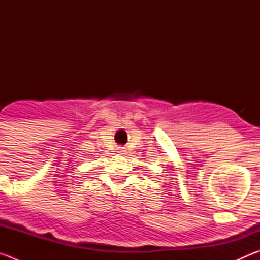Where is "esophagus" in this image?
I'll list each match as a JSON object with an SVG mask.
<instances>
[{"mask_svg": "<svg viewBox=\"0 0 260 260\" xmlns=\"http://www.w3.org/2000/svg\"><path fill=\"white\" fill-rule=\"evenodd\" d=\"M117 150H118V151H117L118 153H125V151H126L125 148H118Z\"/></svg>", "mask_w": 260, "mask_h": 260, "instance_id": "1", "label": "esophagus"}]
</instances>
